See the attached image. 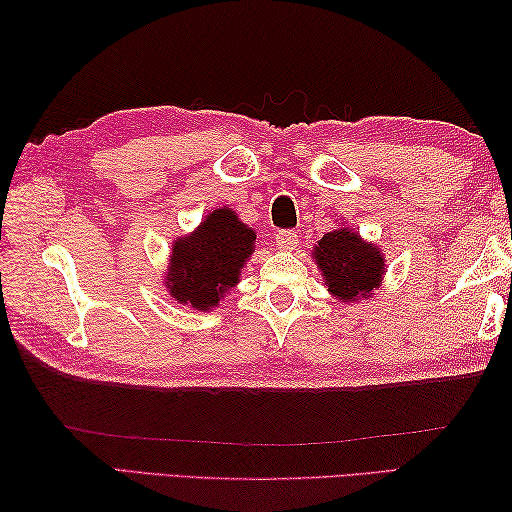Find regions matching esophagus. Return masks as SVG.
<instances>
[{"label":"esophagus","mask_w":512,"mask_h":512,"mask_svg":"<svg viewBox=\"0 0 512 512\" xmlns=\"http://www.w3.org/2000/svg\"><path fill=\"white\" fill-rule=\"evenodd\" d=\"M275 242H277V248H281V250H292L299 244V235L295 231H279Z\"/></svg>","instance_id":"esophagus-1"}]
</instances>
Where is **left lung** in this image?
Instances as JSON below:
<instances>
[{"instance_id": "left-lung-1", "label": "left lung", "mask_w": 512, "mask_h": 512, "mask_svg": "<svg viewBox=\"0 0 512 512\" xmlns=\"http://www.w3.org/2000/svg\"><path fill=\"white\" fill-rule=\"evenodd\" d=\"M312 259L319 266L325 288L343 303L372 297L387 273L383 250L345 224L314 244Z\"/></svg>"}]
</instances>
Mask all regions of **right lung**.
<instances>
[{"mask_svg": "<svg viewBox=\"0 0 512 512\" xmlns=\"http://www.w3.org/2000/svg\"><path fill=\"white\" fill-rule=\"evenodd\" d=\"M255 239L257 233L233 209H213L193 233L173 239L162 284L182 306L211 312L239 284Z\"/></svg>", "mask_w": 512, "mask_h": 512, "instance_id": "1", "label": "right lung"}]
</instances>
